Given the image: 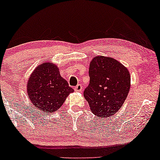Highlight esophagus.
I'll list each match as a JSON object with an SVG mask.
<instances>
[{"label":"esophagus","mask_w":160,"mask_h":160,"mask_svg":"<svg viewBox=\"0 0 160 160\" xmlns=\"http://www.w3.org/2000/svg\"><path fill=\"white\" fill-rule=\"evenodd\" d=\"M74 89H75V90L76 91V92H82L83 90V87H82V85L78 84L77 86H76L75 88H74Z\"/></svg>","instance_id":"esophagus-1"}]
</instances>
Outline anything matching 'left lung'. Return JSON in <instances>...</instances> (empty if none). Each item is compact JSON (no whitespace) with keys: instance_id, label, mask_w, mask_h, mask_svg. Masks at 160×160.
<instances>
[{"instance_id":"obj_1","label":"left lung","mask_w":160,"mask_h":160,"mask_svg":"<svg viewBox=\"0 0 160 160\" xmlns=\"http://www.w3.org/2000/svg\"><path fill=\"white\" fill-rule=\"evenodd\" d=\"M90 84L84 96L96 116L108 118L121 109L129 92L130 73L121 62L112 57L93 58L89 68Z\"/></svg>"}]
</instances>
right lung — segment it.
<instances>
[{
    "label": "right lung",
    "instance_id": "1",
    "mask_svg": "<svg viewBox=\"0 0 160 160\" xmlns=\"http://www.w3.org/2000/svg\"><path fill=\"white\" fill-rule=\"evenodd\" d=\"M72 92L57 66L51 62H44L35 68L27 83L28 98L42 112L57 111Z\"/></svg>",
    "mask_w": 160,
    "mask_h": 160
}]
</instances>
